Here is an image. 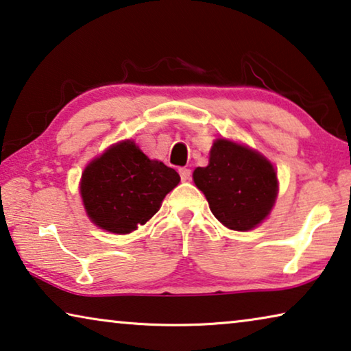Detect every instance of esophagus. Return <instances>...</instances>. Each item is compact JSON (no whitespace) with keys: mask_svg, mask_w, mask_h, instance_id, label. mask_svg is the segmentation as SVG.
I'll return each instance as SVG.
<instances>
[{"mask_svg":"<svg viewBox=\"0 0 351 351\" xmlns=\"http://www.w3.org/2000/svg\"><path fill=\"white\" fill-rule=\"evenodd\" d=\"M178 171H180V176H181L182 181L191 180V170L189 169H186V167H184V169H180Z\"/></svg>","mask_w":351,"mask_h":351,"instance_id":"34e87169","label":"esophagus"}]
</instances>
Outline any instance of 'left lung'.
Returning a JSON list of instances; mask_svg holds the SVG:
<instances>
[{"label": "left lung", "mask_w": 351, "mask_h": 351, "mask_svg": "<svg viewBox=\"0 0 351 351\" xmlns=\"http://www.w3.org/2000/svg\"><path fill=\"white\" fill-rule=\"evenodd\" d=\"M211 213L223 226L245 232L268 216L277 195L273 165L255 151L230 140H216L209 164L193 171Z\"/></svg>", "instance_id": "8db88e82"}]
</instances>
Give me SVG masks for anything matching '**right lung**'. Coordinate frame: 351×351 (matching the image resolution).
<instances>
[{
  "instance_id": "1",
  "label": "right lung",
  "mask_w": 351,
  "mask_h": 351,
  "mask_svg": "<svg viewBox=\"0 0 351 351\" xmlns=\"http://www.w3.org/2000/svg\"><path fill=\"white\" fill-rule=\"evenodd\" d=\"M178 182L180 175L173 169L151 160L137 145L125 140L86 167L80 192L96 226L125 234L148 222Z\"/></svg>"
}]
</instances>
